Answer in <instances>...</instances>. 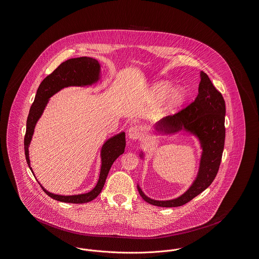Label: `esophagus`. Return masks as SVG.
Wrapping results in <instances>:
<instances>
[{
    "label": "esophagus",
    "instance_id": "1",
    "mask_svg": "<svg viewBox=\"0 0 259 259\" xmlns=\"http://www.w3.org/2000/svg\"><path fill=\"white\" fill-rule=\"evenodd\" d=\"M142 135V128L138 125H133L127 131V137L131 139H138Z\"/></svg>",
    "mask_w": 259,
    "mask_h": 259
}]
</instances>
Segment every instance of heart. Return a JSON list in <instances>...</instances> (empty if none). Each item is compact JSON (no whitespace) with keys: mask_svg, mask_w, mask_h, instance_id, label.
I'll return each mask as SVG.
<instances>
[{"mask_svg":"<svg viewBox=\"0 0 259 259\" xmlns=\"http://www.w3.org/2000/svg\"><path fill=\"white\" fill-rule=\"evenodd\" d=\"M147 96L151 102H160L156 106L157 116H165L175 112L187 99V92L183 88H172L167 81L156 82L148 89Z\"/></svg>","mask_w":259,"mask_h":259,"instance_id":"heart-1","label":"heart"}]
</instances>
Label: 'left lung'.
Listing matches in <instances>:
<instances>
[{
    "label": "left lung",
    "mask_w": 259,
    "mask_h": 259,
    "mask_svg": "<svg viewBox=\"0 0 259 259\" xmlns=\"http://www.w3.org/2000/svg\"><path fill=\"white\" fill-rule=\"evenodd\" d=\"M226 106L222 94L212 84L205 72L200 71L198 94L195 100L174 116L156 122L158 134L175 135L186 132L199 140L202 153L195 180L189 190L170 200H155L144 194L138 185L140 196L148 203L160 207L182 206L197 196L214 181L222 159L225 144ZM143 152L140 157L143 158Z\"/></svg>",
    "instance_id": "8db88e82"
}]
</instances>
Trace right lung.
Instances as JSON below:
<instances>
[{
  "label": "right lung",
  "mask_w": 259,
  "mask_h": 259,
  "mask_svg": "<svg viewBox=\"0 0 259 259\" xmlns=\"http://www.w3.org/2000/svg\"><path fill=\"white\" fill-rule=\"evenodd\" d=\"M101 67L97 60L89 57H80L69 59L62 63L51 74L46 76L37 89L34 102L30 108L27 121L26 133L24 137V153L26 162L30 167L28 147L33 137L35 125L40 117L42 116L45 107L49 102L50 97L59 92L61 89L69 87H88L96 83L100 79ZM125 148V134H120L109 138L105 141L101 148V169L98 182L93 190L87 193L74 194V195H60L54 194L45 190L42 186V190L53 199L67 202V203H87L96 198L103 189L108 172L110 171L115 160L124 152Z\"/></svg>",
  "instance_id": "1"
}]
</instances>
